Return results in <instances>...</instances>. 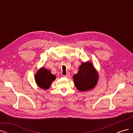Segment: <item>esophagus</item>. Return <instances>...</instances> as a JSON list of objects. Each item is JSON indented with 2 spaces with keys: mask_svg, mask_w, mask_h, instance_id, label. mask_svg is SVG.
Here are the masks:
<instances>
[{
  "mask_svg": "<svg viewBox=\"0 0 133 133\" xmlns=\"http://www.w3.org/2000/svg\"><path fill=\"white\" fill-rule=\"evenodd\" d=\"M63 76H64V77H65V78H68L70 77V74H67L66 75H64Z\"/></svg>",
  "mask_w": 133,
  "mask_h": 133,
  "instance_id": "esophagus-1",
  "label": "esophagus"
}]
</instances>
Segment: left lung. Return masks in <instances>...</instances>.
Returning <instances> with one entry per match:
<instances>
[{
	"instance_id": "8db88e82",
	"label": "left lung",
	"mask_w": 133,
	"mask_h": 133,
	"mask_svg": "<svg viewBox=\"0 0 133 133\" xmlns=\"http://www.w3.org/2000/svg\"><path fill=\"white\" fill-rule=\"evenodd\" d=\"M74 84L78 90L84 91L94 88L98 82V75L90 62L82 63L78 74L73 76Z\"/></svg>"
}]
</instances>
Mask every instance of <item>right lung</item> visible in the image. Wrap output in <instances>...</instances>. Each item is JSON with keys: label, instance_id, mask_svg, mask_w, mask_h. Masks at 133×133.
I'll use <instances>...</instances> for the list:
<instances>
[{"label": "right lung", "instance_id": "obj_1", "mask_svg": "<svg viewBox=\"0 0 133 133\" xmlns=\"http://www.w3.org/2000/svg\"><path fill=\"white\" fill-rule=\"evenodd\" d=\"M35 82L37 85L43 89L46 90L50 88L52 82L56 79L54 75L45 68H42L35 75Z\"/></svg>", "mask_w": 133, "mask_h": 133}]
</instances>
